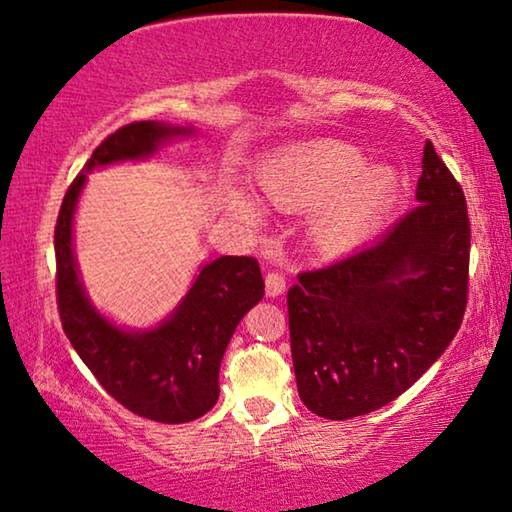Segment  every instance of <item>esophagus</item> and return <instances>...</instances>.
<instances>
[{
    "mask_svg": "<svg viewBox=\"0 0 512 512\" xmlns=\"http://www.w3.org/2000/svg\"><path fill=\"white\" fill-rule=\"evenodd\" d=\"M287 282L285 276L278 271H269V276H266V296H271V299H276L282 292H285Z\"/></svg>",
    "mask_w": 512,
    "mask_h": 512,
    "instance_id": "1",
    "label": "esophagus"
}]
</instances>
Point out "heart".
I'll return each mask as SVG.
<instances>
[{"mask_svg":"<svg viewBox=\"0 0 512 512\" xmlns=\"http://www.w3.org/2000/svg\"><path fill=\"white\" fill-rule=\"evenodd\" d=\"M365 165L368 158L361 149L322 140L264 160L255 181L266 200L278 207H317L312 216L317 246L342 253L375 234L398 200V177L388 167ZM225 202L234 218L248 225L262 223V207L246 193L230 190Z\"/></svg>","mask_w":512,"mask_h":512,"instance_id":"obj_1","label":"heart"}]
</instances>
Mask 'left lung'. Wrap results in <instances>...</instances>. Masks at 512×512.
<instances>
[{"label":"left lung","instance_id":"obj_1","mask_svg":"<svg viewBox=\"0 0 512 512\" xmlns=\"http://www.w3.org/2000/svg\"><path fill=\"white\" fill-rule=\"evenodd\" d=\"M421 202L384 239L287 292L299 395L312 414L347 421L393 402L451 345L467 308V202L460 183L423 149Z\"/></svg>","mask_w":512,"mask_h":512}]
</instances>
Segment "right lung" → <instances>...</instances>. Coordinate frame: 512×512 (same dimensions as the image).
I'll return each mask as SVG.
<instances>
[{
	"mask_svg": "<svg viewBox=\"0 0 512 512\" xmlns=\"http://www.w3.org/2000/svg\"><path fill=\"white\" fill-rule=\"evenodd\" d=\"M193 126L135 121L105 137L68 186L55 227L61 326L101 386L128 411L158 423H188L216 404L218 370L243 315L262 301L264 280L253 257H218L197 273L188 294L154 329L112 324L89 301L73 253V218L87 174L96 167L144 160Z\"/></svg>",
	"mask_w": 512,
	"mask_h": 512,
	"instance_id": "add662e5",
	"label": "right lung"
}]
</instances>
